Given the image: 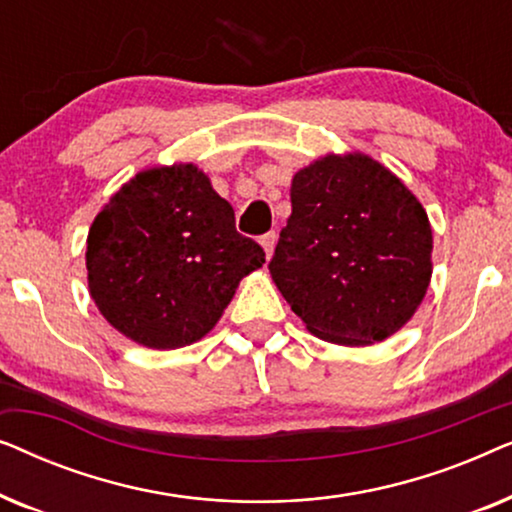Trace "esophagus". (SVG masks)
<instances>
[{"mask_svg": "<svg viewBox=\"0 0 512 512\" xmlns=\"http://www.w3.org/2000/svg\"><path fill=\"white\" fill-rule=\"evenodd\" d=\"M261 247L265 249V256H272V251H275V242H277V235L275 233H265V235H261Z\"/></svg>", "mask_w": 512, "mask_h": 512, "instance_id": "1", "label": "esophagus"}]
</instances>
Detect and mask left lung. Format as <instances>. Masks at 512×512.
<instances>
[{"mask_svg": "<svg viewBox=\"0 0 512 512\" xmlns=\"http://www.w3.org/2000/svg\"><path fill=\"white\" fill-rule=\"evenodd\" d=\"M431 223L396 174L363 153L324 156L291 181L270 275L307 331L373 345L410 321L431 282Z\"/></svg>", "mask_w": 512, "mask_h": 512, "instance_id": "8db88e82", "label": "left lung"}]
</instances>
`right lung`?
Here are the masks:
<instances>
[{
	"instance_id": "obj_1",
	"label": "right lung",
	"mask_w": 512,
	"mask_h": 512,
	"mask_svg": "<svg viewBox=\"0 0 512 512\" xmlns=\"http://www.w3.org/2000/svg\"><path fill=\"white\" fill-rule=\"evenodd\" d=\"M265 251L195 165L151 167L111 195L88 233V289L125 338L151 349L200 340Z\"/></svg>"
}]
</instances>
